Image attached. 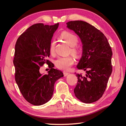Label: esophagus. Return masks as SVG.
Returning a JSON list of instances; mask_svg holds the SVG:
<instances>
[{"mask_svg":"<svg viewBox=\"0 0 126 126\" xmlns=\"http://www.w3.org/2000/svg\"><path fill=\"white\" fill-rule=\"evenodd\" d=\"M63 74H64V76H66L67 75H68L69 74V73H68V72H66V71H63Z\"/></svg>","mask_w":126,"mask_h":126,"instance_id":"1","label":"esophagus"}]
</instances>
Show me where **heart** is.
Returning <instances> with one entry per match:
<instances>
[{
    "instance_id": "b5f03b06",
    "label": "heart",
    "mask_w": 126,
    "mask_h": 126,
    "mask_svg": "<svg viewBox=\"0 0 126 126\" xmlns=\"http://www.w3.org/2000/svg\"><path fill=\"white\" fill-rule=\"evenodd\" d=\"M61 37L71 47V51L73 54L77 55L79 53V50L75 46L78 43L79 39L75 34L69 32H63L61 33ZM55 42H51L50 45V52L51 53L55 52ZM74 63V60L71 56L59 57L55 61V65L57 67L63 70H68Z\"/></svg>"
}]
</instances>
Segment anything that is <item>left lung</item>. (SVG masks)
Masks as SVG:
<instances>
[{"instance_id": "left-lung-1", "label": "left lung", "mask_w": 126, "mask_h": 126, "mask_svg": "<svg viewBox=\"0 0 126 126\" xmlns=\"http://www.w3.org/2000/svg\"><path fill=\"white\" fill-rule=\"evenodd\" d=\"M66 25L81 39L82 55L77 68L86 73L84 76L76 74L78 82L75 95L83 103L94 102L102 96L111 75V47L104 34L89 23L75 20Z\"/></svg>"}]
</instances>
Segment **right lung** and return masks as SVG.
Segmentation results:
<instances>
[{"mask_svg": "<svg viewBox=\"0 0 126 126\" xmlns=\"http://www.w3.org/2000/svg\"><path fill=\"white\" fill-rule=\"evenodd\" d=\"M59 23L53 25L38 23L29 27L18 38L15 45L13 64L15 80L20 92L28 102L41 106L51 98L55 82L63 77L62 72L54 69L47 58L50 45ZM47 63L48 74L40 73L39 69Z\"/></svg>", "mask_w": 126, "mask_h": 126, "instance_id": "add662e5", "label": "right lung"}]
</instances>
